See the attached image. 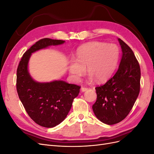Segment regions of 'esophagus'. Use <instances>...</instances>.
Listing matches in <instances>:
<instances>
[{
	"mask_svg": "<svg viewBox=\"0 0 154 154\" xmlns=\"http://www.w3.org/2000/svg\"><path fill=\"white\" fill-rule=\"evenodd\" d=\"M87 90H88V88H87V87H82L81 88L82 92H85V91H87Z\"/></svg>",
	"mask_w": 154,
	"mask_h": 154,
	"instance_id": "34e87169",
	"label": "esophagus"
}]
</instances>
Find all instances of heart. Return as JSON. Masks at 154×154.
I'll use <instances>...</instances> for the list:
<instances>
[{
	"mask_svg": "<svg viewBox=\"0 0 154 154\" xmlns=\"http://www.w3.org/2000/svg\"><path fill=\"white\" fill-rule=\"evenodd\" d=\"M119 59V50L116 45L92 42L81 46L77 50L76 58L69 60V71L74 80L80 81L87 67L88 81L96 79L102 82L112 75Z\"/></svg>",
	"mask_w": 154,
	"mask_h": 154,
	"instance_id": "obj_1",
	"label": "heart"
}]
</instances>
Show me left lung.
Returning <instances> with one entry per match:
<instances>
[{"label": "left lung", "instance_id": "left-lung-1", "mask_svg": "<svg viewBox=\"0 0 154 154\" xmlns=\"http://www.w3.org/2000/svg\"><path fill=\"white\" fill-rule=\"evenodd\" d=\"M122 57L118 70L105 84L96 87L97 100L92 110L102 123L114 125L129 114L140 91L141 70L132 50L120 38Z\"/></svg>", "mask_w": 154, "mask_h": 154}]
</instances>
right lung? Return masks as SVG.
I'll return each mask as SVG.
<instances>
[{
	"mask_svg": "<svg viewBox=\"0 0 154 154\" xmlns=\"http://www.w3.org/2000/svg\"><path fill=\"white\" fill-rule=\"evenodd\" d=\"M64 43L65 41L61 40H40L24 54L17 68L18 97L29 117L45 128L54 127L66 119L80 87L60 80L36 82L29 74V62L31 54L36 51Z\"/></svg>",
	"mask_w": 154,
	"mask_h": 154,
	"instance_id": "1",
	"label": "right lung"
}]
</instances>
